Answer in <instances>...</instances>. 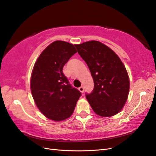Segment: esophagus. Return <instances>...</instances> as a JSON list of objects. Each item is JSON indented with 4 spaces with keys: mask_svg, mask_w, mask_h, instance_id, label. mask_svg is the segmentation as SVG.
<instances>
[{
    "mask_svg": "<svg viewBox=\"0 0 156 156\" xmlns=\"http://www.w3.org/2000/svg\"><path fill=\"white\" fill-rule=\"evenodd\" d=\"M78 89H79V90H80L81 93H83L84 92V87H83L81 86L80 87L78 88Z\"/></svg>",
    "mask_w": 156,
    "mask_h": 156,
    "instance_id": "esophagus-1",
    "label": "esophagus"
}]
</instances>
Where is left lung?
<instances>
[{
    "mask_svg": "<svg viewBox=\"0 0 156 156\" xmlns=\"http://www.w3.org/2000/svg\"><path fill=\"white\" fill-rule=\"evenodd\" d=\"M75 46L86 62L94 82V89L87 100L96 114L112 117L121 111L126 102L129 80L125 66L114 51L98 41Z\"/></svg>",
    "mask_w": 156,
    "mask_h": 156,
    "instance_id": "obj_1",
    "label": "left lung"
}]
</instances>
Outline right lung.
<instances>
[{
  "instance_id": "right-lung-1",
  "label": "right lung",
  "mask_w": 156,
  "mask_h": 156,
  "mask_svg": "<svg viewBox=\"0 0 156 156\" xmlns=\"http://www.w3.org/2000/svg\"><path fill=\"white\" fill-rule=\"evenodd\" d=\"M76 52L72 44L54 41L34 66L30 79L33 98L42 114L51 120L60 121L69 117L81 96L63 72L64 66Z\"/></svg>"
}]
</instances>
